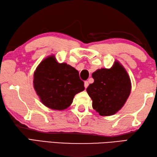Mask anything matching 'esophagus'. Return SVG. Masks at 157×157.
<instances>
[{"mask_svg": "<svg viewBox=\"0 0 157 157\" xmlns=\"http://www.w3.org/2000/svg\"><path fill=\"white\" fill-rule=\"evenodd\" d=\"M88 85H89V83H88V81H85L84 82V87L86 88L88 86Z\"/></svg>", "mask_w": 157, "mask_h": 157, "instance_id": "obj_1", "label": "esophagus"}]
</instances>
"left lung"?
Here are the masks:
<instances>
[{
    "mask_svg": "<svg viewBox=\"0 0 157 157\" xmlns=\"http://www.w3.org/2000/svg\"><path fill=\"white\" fill-rule=\"evenodd\" d=\"M94 82L86 89L92 107L101 116H110L121 109L131 92V81L125 68L115 61L111 69L92 73Z\"/></svg>",
    "mask_w": 157,
    "mask_h": 157,
    "instance_id": "1",
    "label": "left lung"
}]
</instances>
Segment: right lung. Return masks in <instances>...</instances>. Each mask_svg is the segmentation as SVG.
I'll return each instance as SVG.
<instances>
[{"label": "right lung", "mask_w": 157, "mask_h": 157, "mask_svg": "<svg viewBox=\"0 0 157 157\" xmlns=\"http://www.w3.org/2000/svg\"><path fill=\"white\" fill-rule=\"evenodd\" d=\"M33 83L42 104L59 111L69 107L74 96L85 89L78 70L67 63H59L53 55L38 65Z\"/></svg>", "instance_id": "right-lung-1"}]
</instances>
